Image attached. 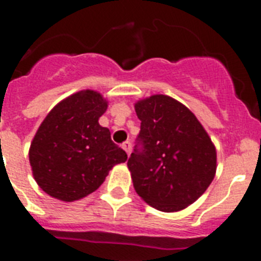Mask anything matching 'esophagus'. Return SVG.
Returning a JSON list of instances; mask_svg holds the SVG:
<instances>
[{
	"label": "esophagus",
	"instance_id": "obj_1",
	"mask_svg": "<svg viewBox=\"0 0 261 261\" xmlns=\"http://www.w3.org/2000/svg\"><path fill=\"white\" fill-rule=\"evenodd\" d=\"M121 146H123V149L125 150V153L129 155V154H130V151H132V144H130L129 141H125L123 145H121Z\"/></svg>",
	"mask_w": 261,
	"mask_h": 261
}]
</instances>
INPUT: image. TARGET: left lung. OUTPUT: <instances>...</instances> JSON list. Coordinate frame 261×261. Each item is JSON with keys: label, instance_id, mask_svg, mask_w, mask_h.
<instances>
[{"label": "left lung", "instance_id": "left-lung-1", "mask_svg": "<svg viewBox=\"0 0 261 261\" xmlns=\"http://www.w3.org/2000/svg\"><path fill=\"white\" fill-rule=\"evenodd\" d=\"M141 130L128 159L138 196L161 212H179L206 191L217 168L216 147L188 108L167 95L135 105Z\"/></svg>", "mask_w": 261, "mask_h": 261}]
</instances>
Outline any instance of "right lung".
Here are the masks:
<instances>
[{
    "mask_svg": "<svg viewBox=\"0 0 261 261\" xmlns=\"http://www.w3.org/2000/svg\"><path fill=\"white\" fill-rule=\"evenodd\" d=\"M107 100L82 90L61 100L39 126L30 146L32 175L41 190L62 201H75L102 186L110 170L128 155L98 120Z\"/></svg>",
    "mask_w": 261,
    "mask_h": 261,
    "instance_id": "1",
    "label": "right lung"
}]
</instances>
